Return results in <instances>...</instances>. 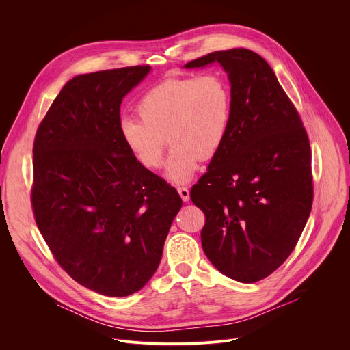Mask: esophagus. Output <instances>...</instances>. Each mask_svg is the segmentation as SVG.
Segmentation results:
<instances>
[{
    "label": "esophagus",
    "mask_w": 350,
    "mask_h": 350,
    "mask_svg": "<svg viewBox=\"0 0 350 350\" xmlns=\"http://www.w3.org/2000/svg\"><path fill=\"white\" fill-rule=\"evenodd\" d=\"M177 191L181 196V199L184 202H188L189 201V189L187 187H177Z\"/></svg>",
    "instance_id": "1"
}]
</instances>
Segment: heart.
<instances>
[{"instance_id": "1", "label": "heart", "mask_w": 350, "mask_h": 350, "mask_svg": "<svg viewBox=\"0 0 350 350\" xmlns=\"http://www.w3.org/2000/svg\"><path fill=\"white\" fill-rule=\"evenodd\" d=\"M137 118H123L119 133L139 166L155 170L173 144L167 176L188 181L199 161L217 155L228 134L232 95L228 80L217 72L198 77H172L146 91L137 104Z\"/></svg>"}]
</instances>
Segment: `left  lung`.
<instances>
[{"label": "left lung", "instance_id": "obj_1", "mask_svg": "<svg viewBox=\"0 0 350 350\" xmlns=\"http://www.w3.org/2000/svg\"><path fill=\"white\" fill-rule=\"evenodd\" d=\"M219 62L228 73V134L208 172L191 188L205 213L202 247L239 282H256L292 254L313 205L310 142L270 65L245 48L211 53L185 68Z\"/></svg>", "mask_w": 350, "mask_h": 350}]
</instances>
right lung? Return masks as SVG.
Segmentation results:
<instances>
[{"instance_id": "right-lung-1", "label": "right lung", "mask_w": 350, "mask_h": 350, "mask_svg": "<svg viewBox=\"0 0 350 350\" xmlns=\"http://www.w3.org/2000/svg\"><path fill=\"white\" fill-rule=\"evenodd\" d=\"M149 69L73 77L33 144L36 224L58 265L107 296L131 295L154 275L183 204L174 187L138 165L119 133L122 99Z\"/></svg>"}]
</instances>
